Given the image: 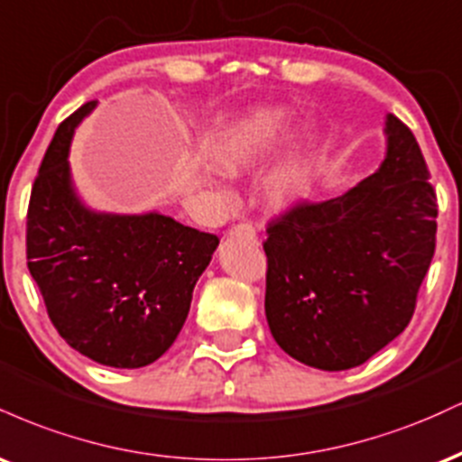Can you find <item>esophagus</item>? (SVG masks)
<instances>
[{"label": "esophagus", "mask_w": 462, "mask_h": 462, "mask_svg": "<svg viewBox=\"0 0 462 462\" xmlns=\"http://www.w3.org/2000/svg\"><path fill=\"white\" fill-rule=\"evenodd\" d=\"M227 236L230 238L245 236V238H252V241H256V230H254V226H249V224H238L232 227L230 232H227Z\"/></svg>", "instance_id": "obj_1"}]
</instances>
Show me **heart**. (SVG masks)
<instances>
[{
  "mask_svg": "<svg viewBox=\"0 0 462 462\" xmlns=\"http://www.w3.org/2000/svg\"><path fill=\"white\" fill-rule=\"evenodd\" d=\"M291 113L278 106L247 110L219 136L213 147V162L227 178H241L263 167L289 136ZM309 189V162L304 152H286L263 182L264 204L273 213H289L304 199Z\"/></svg>",
  "mask_w": 462,
  "mask_h": 462,
  "instance_id": "obj_1",
  "label": "heart"
}]
</instances>
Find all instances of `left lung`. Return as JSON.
I'll return each instance as SVG.
<instances>
[{
  "label": "left lung",
  "mask_w": 462,
  "mask_h": 462,
  "mask_svg": "<svg viewBox=\"0 0 462 462\" xmlns=\"http://www.w3.org/2000/svg\"><path fill=\"white\" fill-rule=\"evenodd\" d=\"M384 136L375 173L267 227L269 330L309 367H358L400 337L434 256L437 195L423 153L393 115Z\"/></svg>",
  "instance_id": "obj_1"
}]
</instances>
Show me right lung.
Masks as SVG:
<instances>
[{
    "label": "right lung",
    "mask_w": 462,
    "mask_h": 462,
    "mask_svg": "<svg viewBox=\"0 0 462 462\" xmlns=\"http://www.w3.org/2000/svg\"><path fill=\"white\" fill-rule=\"evenodd\" d=\"M97 102L58 125L28 208V269L47 315L76 352L139 369L173 346L219 238L156 213L88 208L73 187L69 147Z\"/></svg>",
    "instance_id": "add662e5"
}]
</instances>
